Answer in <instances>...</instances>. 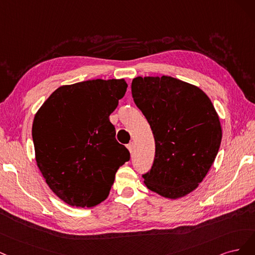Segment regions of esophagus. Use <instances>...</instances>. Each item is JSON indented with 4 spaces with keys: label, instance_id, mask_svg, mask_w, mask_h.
Listing matches in <instances>:
<instances>
[{
    "label": "esophagus",
    "instance_id": "obj_1",
    "mask_svg": "<svg viewBox=\"0 0 255 255\" xmlns=\"http://www.w3.org/2000/svg\"><path fill=\"white\" fill-rule=\"evenodd\" d=\"M127 148H128V150L130 151V153H132L133 150H134V144H133V143H129V144L127 145Z\"/></svg>",
    "mask_w": 255,
    "mask_h": 255
}]
</instances>
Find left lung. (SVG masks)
Listing matches in <instances>:
<instances>
[{
	"instance_id": "1",
	"label": "left lung",
	"mask_w": 255,
	"mask_h": 255,
	"mask_svg": "<svg viewBox=\"0 0 255 255\" xmlns=\"http://www.w3.org/2000/svg\"><path fill=\"white\" fill-rule=\"evenodd\" d=\"M131 93L155 142L144 183L165 198H182L199 186L217 155L223 130L214 106L198 87L165 75L133 78Z\"/></svg>"
}]
</instances>
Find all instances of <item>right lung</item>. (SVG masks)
<instances>
[{
	"label": "right lung",
	"instance_id": "add662e5",
	"mask_svg": "<svg viewBox=\"0 0 255 255\" xmlns=\"http://www.w3.org/2000/svg\"><path fill=\"white\" fill-rule=\"evenodd\" d=\"M127 87L125 79L61 86L35 114L37 165L53 193L71 207L104 201L118 169L130 159L109 120Z\"/></svg>",
	"mask_w": 255,
	"mask_h": 255
}]
</instances>
